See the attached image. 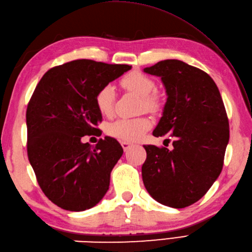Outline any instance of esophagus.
Wrapping results in <instances>:
<instances>
[{"label": "esophagus", "mask_w": 252, "mask_h": 252, "mask_svg": "<svg viewBox=\"0 0 252 252\" xmlns=\"http://www.w3.org/2000/svg\"><path fill=\"white\" fill-rule=\"evenodd\" d=\"M121 146H122L123 149H125V151H127V149H129V148L132 146V144L129 143V142L122 141V142H121Z\"/></svg>", "instance_id": "obj_1"}]
</instances>
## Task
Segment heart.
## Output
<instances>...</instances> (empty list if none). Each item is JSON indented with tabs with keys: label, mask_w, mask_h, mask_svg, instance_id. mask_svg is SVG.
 <instances>
[{
	"label": "heart",
	"mask_w": 252,
	"mask_h": 252,
	"mask_svg": "<svg viewBox=\"0 0 252 252\" xmlns=\"http://www.w3.org/2000/svg\"><path fill=\"white\" fill-rule=\"evenodd\" d=\"M121 87L126 91L141 96V107L149 111L156 112L162 106L160 96L155 92L156 82L140 71H132L126 74L120 81ZM116 101V92L112 85L107 84L98 90L95 96V104L98 111L104 116H110L114 110ZM152 126L151 120L146 117L121 118L108 126L107 132L110 135L125 141H136L144 132Z\"/></svg>",
	"instance_id": "obj_1"
}]
</instances>
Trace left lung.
Instances as JSON below:
<instances>
[{
  "label": "left lung",
  "mask_w": 252,
  "mask_h": 252,
  "mask_svg": "<svg viewBox=\"0 0 252 252\" xmlns=\"http://www.w3.org/2000/svg\"><path fill=\"white\" fill-rule=\"evenodd\" d=\"M144 71L161 78L168 98L153 135L173 149L144 145L143 182L155 200L185 208L205 196L220 175L229 140L228 118L220 91L201 69L167 60Z\"/></svg>",
  "instance_id": "obj_1"
}]
</instances>
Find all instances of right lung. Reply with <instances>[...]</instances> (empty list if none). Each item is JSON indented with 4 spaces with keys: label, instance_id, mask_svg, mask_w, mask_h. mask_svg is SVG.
I'll return each instance as SVG.
<instances>
[{
    "label": "right lung",
    "instance_id": "right-lung-1",
    "mask_svg": "<svg viewBox=\"0 0 252 252\" xmlns=\"http://www.w3.org/2000/svg\"><path fill=\"white\" fill-rule=\"evenodd\" d=\"M129 65L77 60L47 70L28 103L27 153L42 191L68 211L94 207L109 189L110 172L123 154L105 136L92 148L85 135H99L95 96Z\"/></svg>",
    "mask_w": 252,
    "mask_h": 252
}]
</instances>
